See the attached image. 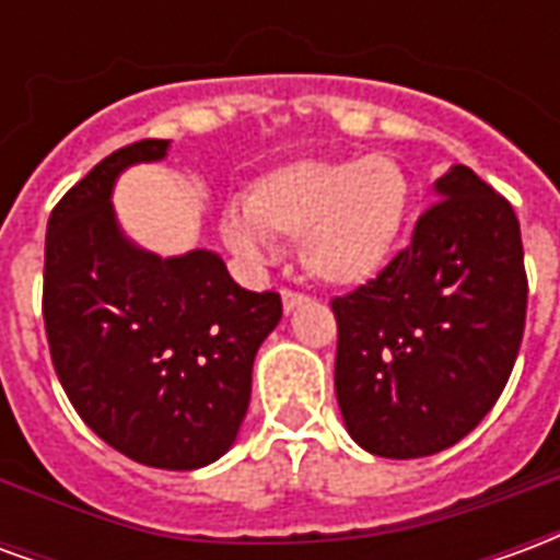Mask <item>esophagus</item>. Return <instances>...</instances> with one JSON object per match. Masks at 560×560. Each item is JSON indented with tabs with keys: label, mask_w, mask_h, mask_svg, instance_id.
Returning <instances> with one entry per match:
<instances>
[{
	"label": "esophagus",
	"mask_w": 560,
	"mask_h": 560,
	"mask_svg": "<svg viewBox=\"0 0 560 560\" xmlns=\"http://www.w3.org/2000/svg\"><path fill=\"white\" fill-rule=\"evenodd\" d=\"M308 303V296L300 291H281V305H284V312H293V308H300V305Z\"/></svg>",
	"instance_id": "34e87169"
}]
</instances>
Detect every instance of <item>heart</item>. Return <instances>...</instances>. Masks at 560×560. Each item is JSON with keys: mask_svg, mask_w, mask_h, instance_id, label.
I'll use <instances>...</instances> for the list:
<instances>
[{"mask_svg": "<svg viewBox=\"0 0 560 560\" xmlns=\"http://www.w3.org/2000/svg\"><path fill=\"white\" fill-rule=\"evenodd\" d=\"M411 179L389 155L351 161H293L260 176L243 207L221 221L233 255L260 264L272 240H300V257L327 284L375 279L396 252L411 212Z\"/></svg>", "mask_w": 560, "mask_h": 560, "instance_id": "heart-1", "label": "heart"}]
</instances>
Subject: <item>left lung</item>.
I'll use <instances>...</instances> for the list:
<instances>
[{"mask_svg": "<svg viewBox=\"0 0 560 560\" xmlns=\"http://www.w3.org/2000/svg\"><path fill=\"white\" fill-rule=\"evenodd\" d=\"M377 279L332 300L336 399L357 444L420 458L492 411L516 363L528 279L513 207L465 164Z\"/></svg>", "mask_w": 560, "mask_h": 560, "instance_id": "8db88e82", "label": "left lung"}]
</instances>
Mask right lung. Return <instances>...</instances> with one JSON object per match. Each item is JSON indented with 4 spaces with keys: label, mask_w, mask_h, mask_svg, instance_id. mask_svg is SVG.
<instances>
[{
    "label": "right lung",
    "mask_w": 560,
    "mask_h": 560,
    "mask_svg": "<svg viewBox=\"0 0 560 560\" xmlns=\"http://www.w3.org/2000/svg\"><path fill=\"white\" fill-rule=\"evenodd\" d=\"M167 149L171 140L116 149L56 203L44 329L59 384L104 444L149 468L195 470L240 434L281 296L240 288L215 252L159 257L122 233L116 176Z\"/></svg>",
    "instance_id": "right-lung-1"
}]
</instances>
